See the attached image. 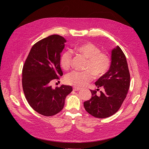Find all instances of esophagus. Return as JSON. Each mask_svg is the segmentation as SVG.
Here are the masks:
<instances>
[{
  "mask_svg": "<svg viewBox=\"0 0 149 149\" xmlns=\"http://www.w3.org/2000/svg\"><path fill=\"white\" fill-rule=\"evenodd\" d=\"M81 89L79 88H78V87H74L73 88V90L75 91H79V90H81Z\"/></svg>",
  "mask_w": 149,
  "mask_h": 149,
  "instance_id": "obj_1",
  "label": "esophagus"
}]
</instances>
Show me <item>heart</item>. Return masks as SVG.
Here are the masks:
<instances>
[{
	"instance_id": "1",
	"label": "heart",
	"mask_w": 149,
	"mask_h": 149,
	"mask_svg": "<svg viewBox=\"0 0 149 149\" xmlns=\"http://www.w3.org/2000/svg\"><path fill=\"white\" fill-rule=\"evenodd\" d=\"M75 50L88 59L86 69L89 70L83 72L73 71L67 74L65 78L67 84L83 87L91 81L94 75L96 77H101L109 70L111 65L109 56L101 52L100 48L94 44L90 42L81 44L75 48ZM71 61V55L70 52H65L62 54L60 63L63 69L68 70Z\"/></svg>"
}]
</instances>
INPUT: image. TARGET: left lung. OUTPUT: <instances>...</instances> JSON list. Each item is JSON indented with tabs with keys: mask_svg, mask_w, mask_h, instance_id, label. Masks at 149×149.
<instances>
[{
	"mask_svg": "<svg viewBox=\"0 0 149 149\" xmlns=\"http://www.w3.org/2000/svg\"><path fill=\"white\" fill-rule=\"evenodd\" d=\"M96 91L91 90V98L84 102L85 110L97 118H106L114 114L126 97L130 86V73L127 62L119 46L112 49L111 64L107 73L97 79ZM104 92L97 94L99 87Z\"/></svg>",
	"mask_w": 149,
	"mask_h": 149,
	"instance_id": "8db88e82",
	"label": "left lung"
}]
</instances>
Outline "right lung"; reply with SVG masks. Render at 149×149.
Returning <instances> with one entry per match:
<instances>
[{"label":"right lung","mask_w":149,"mask_h":149,"mask_svg":"<svg viewBox=\"0 0 149 149\" xmlns=\"http://www.w3.org/2000/svg\"><path fill=\"white\" fill-rule=\"evenodd\" d=\"M66 40L53 35L36 43L31 48L22 70V87L29 105L38 113L52 116L60 112L66 97L73 91L62 84L53 89L52 81L63 75L60 56Z\"/></svg>","instance_id":"obj_1"}]
</instances>
